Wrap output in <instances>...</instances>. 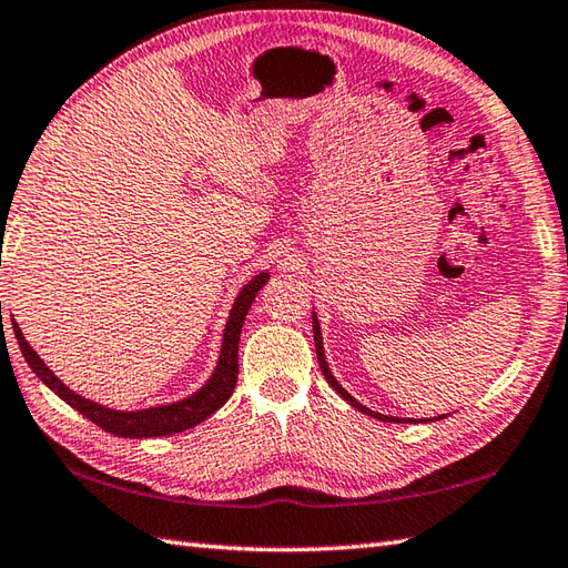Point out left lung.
<instances>
[{"instance_id":"8db88e82","label":"left lung","mask_w":568,"mask_h":568,"mask_svg":"<svg viewBox=\"0 0 568 568\" xmlns=\"http://www.w3.org/2000/svg\"><path fill=\"white\" fill-rule=\"evenodd\" d=\"M313 339H316V355H318V364H321V372H323V376H325V382L331 384L339 396H343L347 403H352V406L355 408H359L362 413H367V415H372V418H376V420H386V423H398V418H390V415H382V413H374V410H369V408H364L362 403H357L355 398H352L347 390L337 384V379L335 376L331 374V369H327V362H325V355H323V339H321V325H318V318H316V313H313Z\"/></svg>"}]
</instances>
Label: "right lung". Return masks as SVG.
<instances>
[{"instance_id":"obj_1","label":"right lung","mask_w":568,"mask_h":568,"mask_svg":"<svg viewBox=\"0 0 568 568\" xmlns=\"http://www.w3.org/2000/svg\"><path fill=\"white\" fill-rule=\"evenodd\" d=\"M270 274L262 272L252 280L241 294H237L231 318L225 323V333H223V347H221V357L216 364V372H213L211 379L201 386L194 396H189L180 403H172V406H158V408H145V410H111L104 406H97L94 400H87L82 396L74 394L65 384H62L58 376L50 372L41 357L36 355L31 345L23 339L21 327L11 321L14 325V335L19 339L21 355L29 362V367L36 372L38 379H41L48 388H53L55 394L72 406L74 410H80L84 418H90L94 425L102 427V430L119 435V437H160V435H174L189 430V427L199 425L201 420H206L211 413H216L225 400L231 398L235 382H237V343H241V331L247 311L255 301L260 288L267 284Z\"/></svg>"}]
</instances>
